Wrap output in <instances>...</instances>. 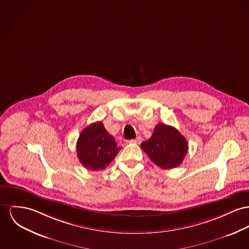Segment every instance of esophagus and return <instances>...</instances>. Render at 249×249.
<instances>
[{
  "label": "esophagus",
  "instance_id": "esophagus-1",
  "mask_svg": "<svg viewBox=\"0 0 249 249\" xmlns=\"http://www.w3.org/2000/svg\"><path fill=\"white\" fill-rule=\"evenodd\" d=\"M131 142H134V143H137V144L141 143V142H142V137L138 136L137 138H135V139H133V140H131Z\"/></svg>",
  "mask_w": 249,
  "mask_h": 249
}]
</instances>
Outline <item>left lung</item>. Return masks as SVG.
Instances as JSON below:
<instances>
[{
    "label": "left lung",
    "instance_id": "obj_1",
    "mask_svg": "<svg viewBox=\"0 0 249 249\" xmlns=\"http://www.w3.org/2000/svg\"><path fill=\"white\" fill-rule=\"evenodd\" d=\"M141 147L156 165L162 169L178 167L188 152L186 139L177 128L164 124H158L151 138Z\"/></svg>",
    "mask_w": 249,
    "mask_h": 249
}]
</instances>
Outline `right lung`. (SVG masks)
<instances>
[{
    "mask_svg": "<svg viewBox=\"0 0 249 249\" xmlns=\"http://www.w3.org/2000/svg\"><path fill=\"white\" fill-rule=\"evenodd\" d=\"M121 149L114 137L106 130L102 122H96L80 133L76 142L77 157L89 171L103 170L116 157Z\"/></svg>",
    "mask_w": 249,
    "mask_h": 249,
    "instance_id": "obj_1",
    "label": "right lung"
}]
</instances>
